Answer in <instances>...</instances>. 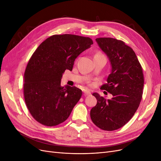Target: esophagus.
Returning <instances> with one entry per match:
<instances>
[{
	"label": "esophagus",
	"instance_id": "34e87169",
	"mask_svg": "<svg viewBox=\"0 0 161 161\" xmlns=\"http://www.w3.org/2000/svg\"><path fill=\"white\" fill-rule=\"evenodd\" d=\"M91 95V91H89V90H85L84 91V95L85 96H88V95Z\"/></svg>",
	"mask_w": 161,
	"mask_h": 161
}]
</instances>
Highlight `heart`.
Listing matches in <instances>:
<instances>
[{
	"label": "heart",
	"mask_w": 161,
	"mask_h": 161,
	"mask_svg": "<svg viewBox=\"0 0 161 161\" xmlns=\"http://www.w3.org/2000/svg\"><path fill=\"white\" fill-rule=\"evenodd\" d=\"M98 54H99V55H102V54H101V53H98Z\"/></svg>",
	"instance_id": "1"
}]
</instances>
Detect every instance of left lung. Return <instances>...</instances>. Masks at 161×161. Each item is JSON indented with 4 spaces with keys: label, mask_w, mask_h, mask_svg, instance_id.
Listing matches in <instances>:
<instances>
[{
    "label": "left lung",
    "mask_w": 161,
    "mask_h": 161,
    "mask_svg": "<svg viewBox=\"0 0 161 161\" xmlns=\"http://www.w3.org/2000/svg\"><path fill=\"white\" fill-rule=\"evenodd\" d=\"M96 42L111 67L108 83L101 89L113 97L106 99L94 92L97 103L91 110V118L98 128L113 131L127 124L138 109L143 92V72L135 52L124 42L111 37L97 38Z\"/></svg>",
    "instance_id": "obj_1"
}]
</instances>
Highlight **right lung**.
<instances>
[{"mask_svg": "<svg viewBox=\"0 0 161 161\" xmlns=\"http://www.w3.org/2000/svg\"><path fill=\"white\" fill-rule=\"evenodd\" d=\"M92 44L89 37L53 35L33 53L24 75L23 92L29 111L39 123L54 126L69 118L82 91L62 86V77L65 70L72 71L76 58Z\"/></svg>", "mask_w": 161, "mask_h": 161, "instance_id": "right-lung-1", "label": "right lung"}]
</instances>
